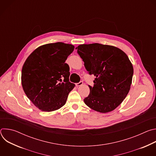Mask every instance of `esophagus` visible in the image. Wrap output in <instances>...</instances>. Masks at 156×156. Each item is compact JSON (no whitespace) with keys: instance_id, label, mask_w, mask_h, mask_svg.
Masks as SVG:
<instances>
[{"instance_id":"esophagus-1","label":"esophagus","mask_w":156,"mask_h":156,"mask_svg":"<svg viewBox=\"0 0 156 156\" xmlns=\"http://www.w3.org/2000/svg\"><path fill=\"white\" fill-rule=\"evenodd\" d=\"M83 84V82L81 81H80L79 83H76V86L77 87H78V86H81Z\"/></svg>"}]
</instances>
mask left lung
<instances>
[{
	"instance_id": "1",
	"label": "left lung",
	"mask_w": 156,
	"mask_h": 156,
	"mask_svg": "<svg viewBox=\"0 0 156 156\" xmlns=\"http://www.w3.org/2000/svg\"><path fill=\"white\" fill-rule=\"evenodd\" d=\"M94 86L84 99L86 105L101 113L116 108L127 96L132 83L133 67L121 49L98 43L81 44L76 48Z\"/></svg>"
}]
</instances>
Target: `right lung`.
I'll use <instances>...</instances> for the list:
<instances>
[{
  "label": "right lung",
  "instance_id": "1",
  "mask_svg": "<svg viewBox=\"0 0 156 156\" xmlns=\"http://www.w3.org/2000/svg\"><path fill=\"white\" fill-rule=\"evenodd\" d=\"M74 49L72 44L60 42L44 44L25 62L21 71L22 87L28 99L41 110L59 109L74 88L75 84L69 81V66L65 63Z\"/></svg>",
  "mask_w": 156,
  "mask_h": 156
}]
</instances>
